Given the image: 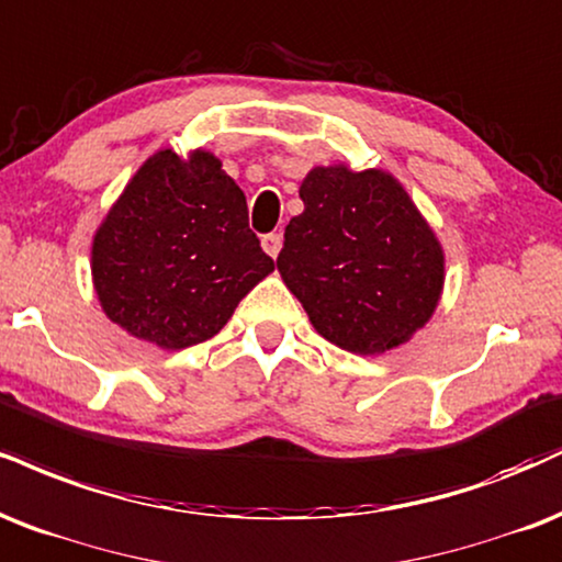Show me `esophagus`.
<instances>
[{
  "instance_id": "1",
  "label": "esophagus",
  "mask_w": 562,
  "mask_h": 562,
  "mask_svg": "<svg viewBox=\"0 0 562 562\" xmlns=\"http://www.w3.org/2000/svg\"><path fill=\"white\" fill-rule=\"evenodd\" d=\"M261 246H263V251L272 256V259H277V254H280V248H282V235H280V233L263 235Z\"/></svg>"
}]
</instances>
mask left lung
I'll return each mask as SVG.
<instances>
[{
	"label": "left lung",
	"mask_w": 562,
	"mask_h": 562,
	"mask_svg": "<svg viewBox=\"0 0 562 562\" xmlns=\"http://www.w3.org/2000/svg\"><path fill=\"white\" fill-rule=\"evenodd\" d=\"M301 199L277 269L316 333L363 356L411 340L435 314L445 256L401 182L382 170L316 167Z\"/></svg>",
	"instance_id": "8db88e82"
}]
</instances>
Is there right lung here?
I'll return each mask as SVG.
<instances>
[{"label": "right lung", "mask_w": 562, "mask_h": 562, "mask_svg": "<svg viewBox=\"0 0 562 562\" xmlns=\"http://www.w3.org/2000/svg\"><path fill=\"white\" fill-rule=\"evenodd\" d=\"M272 269L248 227L246 195L209 151L146 159L91 251L104 314L167 350L214 337Z\"/></svg>", "instance_id": "add662e5"}]
</instances>
